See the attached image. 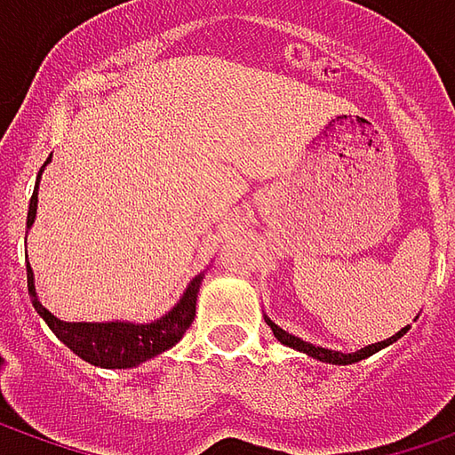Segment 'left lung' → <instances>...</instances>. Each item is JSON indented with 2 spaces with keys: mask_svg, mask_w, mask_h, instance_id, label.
Here are the masks:
<instances>
[{
  "mask_svg": "<svg viewBox=\"0 0 455 455\" xmlns=\"http://www.w3.org/2000/svg\"><path fill=\"white\" fill-rule=\"evenodd\" d=\"M266 322H268V326H271V331L275 334V339L281 341V344H286V347H293V349H299V352H304V355H308V357L319 359V362H329V364H355V362H359V359L364 357H372L375 352H379V349H385V347H390L393 341H397L411 326H405V329H400L397 334H393L390 339L385 341H377V344H370V347H364V349H357V352H352V355H344V352H334V349H323V347H316V344H308V341L299 339V337H293V334H289V331H283L278 323H273L268 316H266Z\"/></svg>",
  "mask_w": 455,
  "mask_h": 455,
  "instance_id": "left-lung-1",
  "label": "left lung"
}]
</instances>
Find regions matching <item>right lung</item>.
Here are the masks:
<instances>
[{"label": "right lung", "instance_id": "right-lung-1", "mask_svg": "<svg viewBox=\"0 0 455 455\" xmlns=\"http://www.w3.org/2000/svg\"><path fill=\"white\" fill-rule=\"evenodd\" d=\"M50 162V159H47ZM43 164V169L47 166ZM40 169V174H43ZM40 184V177H37ZM37 184L29 200V210H27V230L32 228L35 215H37ZM202 275H195L189 281V286L180 299V304L174 306L169 314L162 319L151 323H132V322H106V323H88V322H60L58 316H52L37 299L35 293V275L27 263V291L32 296V306L35 311L44 319V323L52 329V334L68 347L73 349L80 359L96 364V367H106V370H126V367H136L147 359L156 357L166 352L169 347H174L182 339L184 331L189 329V323L195 319V304H197V291L202 286Z\"/></svg>", "mask_w": 455, "mask_h": 455}]
</instances>
